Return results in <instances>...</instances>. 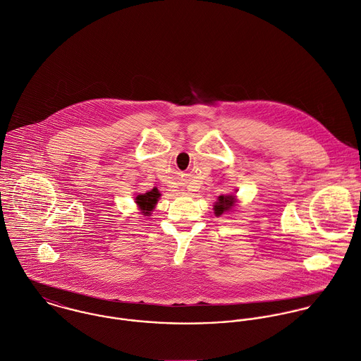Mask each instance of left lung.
Listing matches in <instances>:
<instances>
[{
	"mask_svg": "<svg viewBox=\"0 0 361 361\" xmlns=\"http://www.w3.org/2000/svg\"><path fill=\"white\" fill-rule=\"evenodd\" d=\"M235 204H237V197H235V194H231V195H220V197L217 198L216 202L214 204L215 215H216V216H221V215H224V214L233 212V209L235 208Z\"/></svg>",
	"mask_w": 361,
	"mask_h": 361,
	"instance_id": "1",
	"label": "left lung"
}]
</instances>
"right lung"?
Returning a JSON list of instances; mask_svg holds the SVG:
<instances>
[{"mask_svg":"<svg viewBox=\"0 0 361 361\" xmlns=\"http://www.w3.org/2000/svg\"><path fill=\"white\" fill-rule=\"evenodd\" d=\"M159 198H160L159 190L157 188H152L150 191H147L145 194H138L134 200H135V204H137L138 209L141 211V214L144 216H149L153 212Z\"/></svg>","mask_w":361,"mask_h":361,"instance_id":"add662e5","label":"right lung"}]
</instances>
